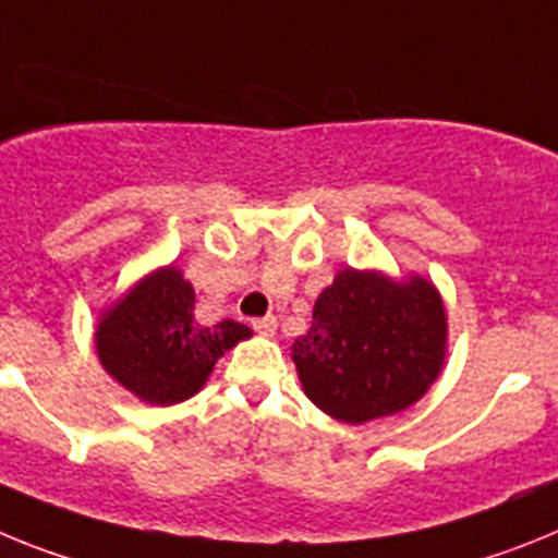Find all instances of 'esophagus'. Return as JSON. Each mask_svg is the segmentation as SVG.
Returning <instances> with one entry per match:
<instances>
[{
	"label": "esophagus",
	"mask_w": 558,
	"mask_h": 558,
	"mask_svg": "<svg viewBox=\"0 0 558 558\" xmlns=\"http://www.w3.org/2000/svg\"><path fill=\"white\" fill-rule=\"evenodd\" d=\"M252 328L260 333V337H272L275 328H278V319L269 314V317H258V319H252Z\"/></svg>",
	"instance_id": "esophagus-1"
}]
</instances>
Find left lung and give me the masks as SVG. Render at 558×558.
Listing matches in <instances>:
<instances>
[{
  "instance_id": "left-lung-1",
  "label": "left lung",
  "mask_w": 558,
  "mask_h": 558,
  "mask_svg": "<svg viewBox=\"0 0 558 558\" xmlns=\"http://www.w3.org/2000/svg\"><path fill=\"white\" fill-rule=\"evenodd\" d=\"M294 339L300 385L326 415L365 424L407 410L447 360V308L421 275L393 280L342 269Z\"/></svg>"
}]
</instances>
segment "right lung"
<instances>
[{
  "mask_svg": "<svg viewBox=\"0 0 558 558\" xmlns=\"http://www.w3.org/2000/svg\"><path fill=\"white\" fill-rule=\"evenodd\" d=\"M193 308L196 294L179 269L162 266L145 275L100 314V365L148 404L168 407L196 396L225 351L252 331L235 319L205 326Z\"/></svg>",
  "mask_w": 558,
  "mask_h": 558,
  "instance_id": "1",
  "label": "right lung"
}]
</instances>
